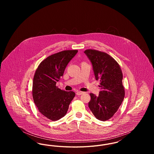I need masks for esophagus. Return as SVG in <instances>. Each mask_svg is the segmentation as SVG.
Returning <instances> with one entry per match:
<instances>
[{"instance_id":"obj_1","label":"esophagus","mask_w":154,"mask_h":154,"mask_svg":"<svg viewBox=\"0 0 154 154\" xmlns=\"http://www.w3.org/2000/svg\"><path fill=\"white\" fill-rule=\"evenodd\" d=\"M83 94H84V92H81V91H77L76 92V95H82Z\"/></svg>"}]
</instances>
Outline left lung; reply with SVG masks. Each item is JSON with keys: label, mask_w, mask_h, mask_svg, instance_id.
Returning a JSON list of instances; mask_svg holds the SVG:
<instances>
[{"label": "left lung", "mask_w": 154, "mask_h": 154, "mask_svg": "<svg viewBox=\"0 0 154 154\" xmlns=\"http://www.w3.org/2000/svg\"><path fill=\"white\" fill-rule=\"evenodd\" d=\"M84 53L92 63L96 80H100L101 91L98 96L90 94L88 107L97 119L106 121L117 111L125 97L123 74L117 62L108 54L96 50Z\"/></svg>", "instance_id": "obj_1"}]
</instances>
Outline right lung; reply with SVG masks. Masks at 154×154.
Here are the masks:
<instances>
[{
  "label": "right lung",
  "mask_w": 154,
  "mask_h": 154,
  "mask_svg": "<svg viewBox=\"0 0 154 154\" xmlns=\"http://www.w3.org/2000/svg\"><path fill=\"white\" fill-rule=\"evenodd\" d=\"M78 50H65L48 57L37 67L33 77L32 96L39 112L51 121H57L67 113L75 94L56 86L70 60Z\"/></svg>",
  "instance_id": "obj_1"
}]
</instances>
